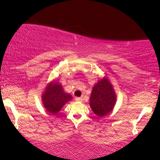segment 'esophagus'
Here are the masks:
<instances>
[{
	"instance_id": "34e87169",
	"label": "esophagus",
	"mask_w": 160,
	"mask_h": 160,
	"mask_svg": "<svg viewBox=\"0 0 160 160\" xmlns=\"http://www.w3.org/2000/svg\"><path fill=\"white\" fill-rule=\"evenodd\" d=\"M82 97H79V98H76V101H78V102H81L82 101Z\"/></svg>"
}]
</instances>
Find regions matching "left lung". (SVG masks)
I'll return each mask as SVG.
<instances>
[{"mask_svg":"<svg viewBox=\"0 0 160 160\" xmlns=\"http://www.w3.org/2000/svg\"><path fill=\"white\" fill-rule=\"evenodd\" d=\"M116 101L117 95L108 78H103L93 86L89 104L92 111L98 117H104L111 112Z\"/></svg>","mask_w":160,"mask_h":160,"instance_id":"obj_1","label":"left lung"}]
</instances>
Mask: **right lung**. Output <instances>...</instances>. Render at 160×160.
<instances>
[{
  "instance_id": "obj_1",
  "label": "right lung",
  "mask_w": 160,
  "mask_h": 160,
  "mask_svg": "<svg viewBox=\"0 0 160 160\" xmlns=\"http://www.w3.org/2000/svg\"><path fill=\"white\" fill-rule=\"evenodd\" d=\"M72 99V96L65 92L62 86L57 81L49 82L42 95V102L47 111L51 114H56L61 111L68 102Z\"/></svg>"
}]
</instances>
